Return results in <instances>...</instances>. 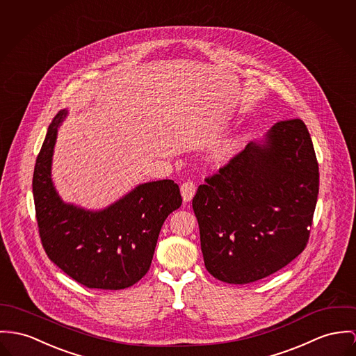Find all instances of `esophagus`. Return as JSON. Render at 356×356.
<instances>
[{"label": "esophagus", "mask_w": 356, "mask_h": 356, "mask_svg": "<svg viewBox=\"0 0 356 356\" xmlns=\"http://www.w3.org/2000/svg\"><path fill=\"white\" fill-rule=\"evenodd\" d=\"M180 191H181L183 200H184V202H190L192 197H193V195H195L196 187H195V184H193L192 181H184V183L181 184V187H180Z\"/></svg>", "instance_id": "1"}]
</instances>
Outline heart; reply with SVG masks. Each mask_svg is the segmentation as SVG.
Returning <instances> with one entry per match:
<instances>
[{
    "instance_id": "obj_1",
    "label": "heart",
    "mask_w": 356,
    "mask_h": 356,
    "mask_svg": "<svg viewBox=\"0 0 356 356\" xmlns=\"http://www.w3.org/2000/svg\"><path fill=\"white\" fill-rule=\"evenodd\" d=\"M241 146V138H229L222 140L217 147V156L220 160H227L233 157Z\"/></svg>"
}]
</instances>
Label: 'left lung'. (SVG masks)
<instances>
[{
    "instance_id": "obj_1",
    "label": "left lung",
    "mask_w": 356,
    "mask_h": 356,
    "mask_svg": "<svg viewBox=\"0 0 356 356\" xmlns=\"http://www.w3.org/2000/svg\"><path fill=\"white\" fill-rule=\"evenodd\" d=\"M204 181L192 209L204 266L218 280L256 282L306 248L320 173L301 119L277 122Z\"/></svg>"
}]
</instances>
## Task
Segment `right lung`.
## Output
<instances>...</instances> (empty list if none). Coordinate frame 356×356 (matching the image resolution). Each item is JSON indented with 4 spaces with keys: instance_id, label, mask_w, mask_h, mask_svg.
Returning <instances> with one entry per match:
<instances>
[{
    "instance_id": "add662e5",
    "label": "right lung",
    "mask_w": 356,
    "mask_h": 356,
    "mask_svg": "<svg viewBox=\"0 0 356 356\" xmlns=\"http://www.w3.org/2000/svg\"><path fill=\"white\" fill-rule=\"evenodd\" d=\"M59 111L38 154L32 192L39 236L49 259L88 289L122 290L150 268L165 219L181 206L179 186L159 180L136 187L100 211L66 204L51 181Z\"/></svg>"
}]
</instances>
